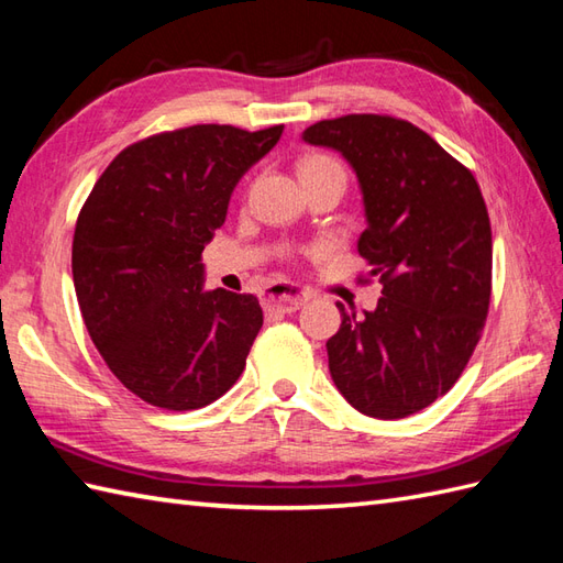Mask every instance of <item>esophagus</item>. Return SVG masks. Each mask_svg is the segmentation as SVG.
I'll use <instances>...</instances> for the list:
<instances>
[{
	"label": "esophagus",
	"mask_w": 563,
	"mask_h": 563,
	"mask_svg": "<svg viewBox=\"0 0 563 563\" xmlns=\"http://www.w3.org/2000/svg\"><path fill=\"white\" fill-rule=\"evenodd\" d=\"M309 300V292L300 290L297 285L288 283H275L263 295V307L268 312H278V314H290L295 309H300Z\"/></svg>",
	"instance_id": "1"
}]
</instances>
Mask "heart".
<instances>
[{"label": "heart", "instance_id": "b5f03b06", "mask_svg": "<svg viewBox=\"0 0 563 563\" xmlns=\"http://www.w3.org/2000/svg\"><path fill=\"white\" fill-rule=\"evenodd\" d=\"M307 169H341V166L329 157H309L300 164V172H307Z\"/></svg>", "mask_w": 563, "mask_h": 563}]
</instances>
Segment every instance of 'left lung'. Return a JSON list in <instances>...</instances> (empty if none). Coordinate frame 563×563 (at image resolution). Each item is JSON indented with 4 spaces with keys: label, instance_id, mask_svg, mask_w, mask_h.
<instances>
[{
    "label": "left lung",
    "instance_id": "obj_1",
    "mask_svg": "<svg viewBox=\"0 0 563 563\" xmlns=\"http://www.w3.org/2000/svg\"><path fill=\"white\" fill-rule=\"evenodd\" d=\"M363 194L357 251L382 283L373 312H341L327 341L333 385L353 409L394 421L442 397L479 343L492 300V222L479 184L416 125L343 115L309 125Z\"/></svg>",
    "mask_w": 563,
    "mask_h": 563
}]
</instances>
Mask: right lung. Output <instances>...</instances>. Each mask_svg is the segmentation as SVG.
<instances>
[{
	"label": "right lung",
	"instance_id": "1",
	"mask_svg": "<svg viewBox=\"0 0 563 563\" xmlns=\"http://www.w3.org/2000/svg\"><path fill=\"white\" fill-rule=\"evenodd\" d=\"M280 135L283 125H194L147 137L118 154L84 202L71 242L77 302L106 365L142 401L200 409L242 375L261 305L202 288L200 254L239 178Z\"/></svg>",
	"mask_w": 563,
	"mask_h": 563
}]
</instances>
